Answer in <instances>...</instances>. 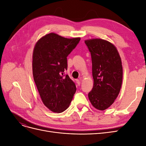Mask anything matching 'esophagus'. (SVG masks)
<instances>
[{"instance_id":"obj_1","label":"esophagus","mask_w":146,"mask_h":146,"mask_svg":"<svg viewBox=\"0 0 146 146\" xmlns=\"http://www.w3.org/2000/svg\"><path fill=\"white\" fill-rule=\"evenodd\" d=\"M76 82H77V85H79V86H80V83H81V82H80V80H78V79H77V80H76Z\"/></svg>"}]
</instances>
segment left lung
<instances>
[{
  "mask_svg": "<svg viewBox=\"0 0 146 146\" xmlns=\"http://www.w3.org/2000/svg\"><path fill=\"white\" fill-rule=\"evenodd\" d=\"M85 42L91 53L94 79V86L88 98L94 108L105 110L114 103L121 90V58L116 47L108 41L96 38Z\"/></svg>",
  "mask_w": 146,
  "mask_h": 146,
  "instance_id": "left-lung-1",
  "label": "left lung"
}]
</instances>
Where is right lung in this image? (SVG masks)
I'll return each instance as SVG.
<instances>
[{
  "label": "right lung",
  "instance_id": "obj_1",
  "mask_svg": "<svg viewBox=\"0 0 146 146\" xmlns=\"http://www.w3.org/2000/svg\"><path fill=\"white\" fill-rule=\"evenodd\" d=\"M80 38H66L50 33L40 38L33 52V76L43 104L50 111L61 113L67 109L76 91L68 75L67 56Z\"/></svg>",
  "mask_w": 146,
  "mask_h": 146
}]
</instances>
